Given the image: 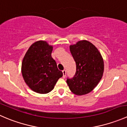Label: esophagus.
Wrapping results in <instances>:
<instances>
[{"instance_id":"1","label":"esophagus","mask_w":127,"mask_h":127,"mask_svg":"<svg viewBox=\"0 0 127 127\" xmlns=\"http://www.w3.org/2000/svg\"><path fill=\"white\" fill-rule=\"evenodd\" d=\"M63 72V77L64 78L65 77H66V70H63V71H62Z\"/></svg>"}]
</instances>
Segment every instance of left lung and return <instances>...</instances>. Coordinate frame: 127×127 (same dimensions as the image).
<instances>
[{
  "instance_id": "left-lung-1",
  "label": "left lung",
  "mask_w": 127,
  "mask_h": 127,
  "mask_svg": "<svg viewBox=\"0 0 127 127\" xmlns=\"http://www.w3.org/2000/svg\"><path fill=\"white\" fill-rule=\"evenodd\" d=\"M70 52L76 64L72 78L66 80L69 89L77 95L92 92L99 82L104 72V61L96 47L87 40L70 46Z\"/></svg>"
}]
</instances>
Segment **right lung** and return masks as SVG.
<instances>
[{
    "label": "right lung",
    "instance_id": "right-lung-1",
    "mask_svg": "<svg viewBox=\"0 0 127 127\" xmlns=\"http://www.w3.org/2000/svg\"><path fill=\"white\" fill-rule=\"evenodd\" d=\"M52 50L53 47L47 42L37 41L29 47L23 60L21 71L24 81L36 93H49L63 76L52 57Z\"/></svg>",
    "mask_w": 127,
    "mask_h": 127
}]
</instances>
